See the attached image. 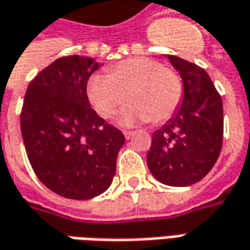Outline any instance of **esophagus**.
<instances>
[{
    "mask_svg": "<svg viewBox=\"0 0 250 250\" xmlns=\"http://www.w3.org/2000/svg\"><path fill=\"white\" fill-rule=\"evenodd\" d=\"M123 134H125V139H130V138L134 135V132H132V131H123Z\"/></svg>",
    "mask_w": 250,
    "mask_h": 250,
    "instance_id": "1",
    "label": "esophagus"
}]
</instances>
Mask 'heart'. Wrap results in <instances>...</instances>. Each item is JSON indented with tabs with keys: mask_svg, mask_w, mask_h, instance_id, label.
Wrapping results in <instances>:
<instances>
[{
	"mask_svg": "<svg viewBox=\"0 0 250 250\" xmlns=\"http://www.w3.org/2000/svg\"><path fill=\"white\" fill-rule=\"evenodd\" d=\"M88 99L96 112L109 119L123 107L127 96L132 103L123 115L125 123L147 120L158 125L170 119L183 100L179 73L151 58H130L96 74L88 83Z\"/></svg>",
	"mask_w": 250,
	"mask_h": 250,
	"instance_id": "heart-1",
	"label": "heart"
}]
</instances>
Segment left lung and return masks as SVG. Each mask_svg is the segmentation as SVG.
Masks as SVG:
<instances>
[{
    "mask_svg": "<svg viewBox=\"0 0 250 250\" xmlns=\"http://www.w3.org/2000/svg\"><path fill=\"white\" fill-rule=\"evenodd\" d=\"M167 59L183 80L184 96L172 119L153 132L147 167L162 184L188 187L203 179L219 157L222 99L200 66L176 55Z\"/></svg>",
    "mask_w": 250,
    "mask_h": 250,
    "instance_id": "8db88e82",
    "label": "left lung"
}]
</instances>
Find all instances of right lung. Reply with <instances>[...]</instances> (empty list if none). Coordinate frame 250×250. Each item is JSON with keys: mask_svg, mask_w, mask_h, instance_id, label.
Instances as JSON below:
<instances>
[{"mask_svg": "<svg viewBox=\"0 0 250 250\" xmlns=\"http://www.w3.org/2000/svg\"><path fill=\"white\" fill-rule=\"evenodd\" d=\"M99 67L81 55L54 61L29 83L20 115L35 174L48 189L74 200L107 191L125 141L89 104L86 83Z\"/></svg>", "mask_w": 250, "mask_h": 250, "instance_id": "1", "label": "right lung"}]
</instances>
